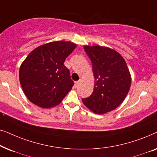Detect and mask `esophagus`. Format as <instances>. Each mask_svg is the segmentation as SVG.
I'll return each instance as SVG.
<instances>
[{"instance_id": "obj_1", "label": "esophagus", "mask_w": 157, "mask_h": 157, "mask_svg": "<svg viewBox=\"0 0 157 157\" xmlns=\"http://www.w3.org/2000/svg\"><path fill=\"white\" fill-rule=\"evenodd\" d=\"M79 84H80V81H76V82H75V84H74V86H75V88H77L79 86Z\"/></svg>"}]
</instances>
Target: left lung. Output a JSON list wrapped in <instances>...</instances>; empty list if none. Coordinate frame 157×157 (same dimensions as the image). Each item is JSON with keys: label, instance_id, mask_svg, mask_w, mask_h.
<instances>
[{"label": "left lung", "instance_id": "1", "mask_svg": "<svg viewBox=\"0 0 157 157\" xmlns=\"http://www.w3.org/2000/svg\"><path fill=\"white\" fill-rule=\"evenodd\" d=\"M83 48L91 61L95 82L91 95L82 101L92 112L104 114L117 109L127 96L132 83L129 70L112 48L98 45Z\"/></svg>", "mask_w": 157, "mask_h": 157}]
</instances>
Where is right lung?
Instances as JSON below:
<instances>
[{"label":"right lung","instance_id":"1","mask_svg":"<svg viewBox=\"0 0 157 157\" xmlns=\"http://www.w3.org/2000/svg\"><path fill=\"white\" fill-rule=\"evenodd\" d=\"M77 44L57 40L41 45L28 55L19 69V80L30 101L44 109L61 103L74 83L64 61Z\"/></svg>","mask_w":157,"mask_h":157}]
</instances>
